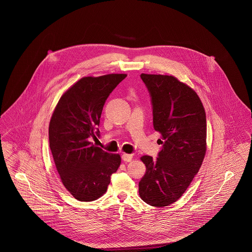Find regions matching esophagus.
Listing matches in <instances>:
<instances>
[{
	"label": "esophagus",
	"mask_w": 252,
	"mask_h": 252,
	"mask_svg": "<svg viewBox=\"0 0 252 252\" xmlns=\"http://www.w3.org/2000/svg\"><path fill=\"white\" fill-rule=\"evenodd\" d=\"M132 159H133V155H132V154H127V153L122 154V160H123V161H125V162H131Z\"/></svg>",
	"instance_id": "34e87169"
}]
</instances>
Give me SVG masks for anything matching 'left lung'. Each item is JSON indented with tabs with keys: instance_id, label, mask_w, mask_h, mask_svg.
<instances>
[{
	"instance_id": "left-lung-1",
	"label": "left lung",
	"mask_w": 252,
	"mask_h": 252,
	"mask_svg": "<svg viewBox=\"0 0 252 252\" xmlns=\"http://www.w3.org/2000/svg\"><path fill=\"white\" fill-rule=\"evenodd\" d=\"M152 104L153 127L163 144L157 159L141 157L146 172L142 200L153 207L177 202L199 172L207 150V118L197 93L173 75L142 73Z\"/></svg>"
}]
</instances>
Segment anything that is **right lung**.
<instances>
[{
	"mask_svg": "<svg viewBox=\"0 0 252 252\" xmlns=\"http://www.w3.org/2000/svg\"><path fill=\"white\" fill-rule=\"evenodd\" d=\"M127 76L110 73L85 76L60 98L49 122V147L66 189L81 202L95 201L108 190L110 176L120 166L119 154H111L91 143L99 136L106 100Z\"/></svg>",
	"mask_w": 252,
	"mask_h": 252,
	"instance_id": "right-lung-1",
	"label": "right lung"
}]
</instances>
